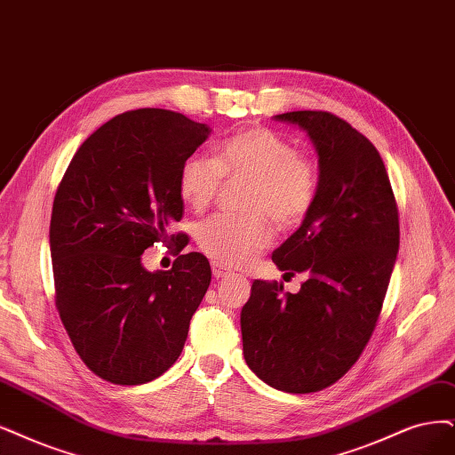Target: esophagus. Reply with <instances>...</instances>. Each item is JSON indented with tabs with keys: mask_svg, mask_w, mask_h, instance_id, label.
Listing matches in <instances>:
<instances>
[{
	"mask_svg": "<svg viewBox=\"0 0 455 455\" xmlns=\"http://www.w3.org/2000/svg\"><path fill=\"white\" fill-rule=\"evenodd\" d=\"M212 270H213V275H215L217 279L232 275V272L228 270V267H225V266H221V264H217V262H213V264H212Z\"/></svg>",
	"mask_w": 455,
	"mask_h": 455,
	"instance_id": "1",
	"label": "esophagus"
}]
</instances>
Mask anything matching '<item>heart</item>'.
<instances>
[{"mask_svg": "<svg viewBox=\"0 0 455 455\" xmlns=\"http://www.w3.org/2000/svg\"><path fill=\"white\" fill-rule=\"evenodd\" d=\"M227 178H249L245 213L215 215L198 228V245L215 262L243 266L272 242V215L279 227H296L309 215L318 193L316 164L279 132L251 127L227 139L217 159L193 154L180 166L178 189L185 204L204 210Z\"/></svg>", "mask_w": 455, "mask_h": 455, "instance_id": "b5f03b06", "label": "heart"}]
</instances>
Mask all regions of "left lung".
I'll return each mask as SVG.
<instances>
[{
    "instance_id": "8db88e82",
    "label": "left lung",
    "mask_w": 455,
    "mask_h": 455,
    "mask_svg": "<svg viewBox=\"0 0 455 455\" xmlns=\"http://www.w3.org/2000/svg\"><path fill=\"white\" fill-rule=\"evenodd\" d=\"M307 132L318 156L309 215L277 247L284 275L306 274L296 294L255 281L242 309L243 358L260 380L289 394L328 388L356 363L375 330L399 251V217L377 148L321 110L274 116Z\"/></svg>"
}]
</instances>
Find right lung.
Wrapping results in <instances>:
<instances>
[{
  "mask_svg": "<svg viewBox=\"0 0 455 455\" xmlns=\"http://www.w3.org/2000/svg\"><path fill=\"white\" fill-rule=\"evenodd\" d=\"M212 129L183 114L140 108L100 125L78 148L50 219L56 307L90 371L134 386L161 377L181 355L212 270L200 253L149 272L142 253L183 215L181 163Z\"/></svg>",
  "mask_w": 455,
  "mask_h": 455,
  "instance_id": "obj_1",
  "label": "right lung"
}]
</instances>
